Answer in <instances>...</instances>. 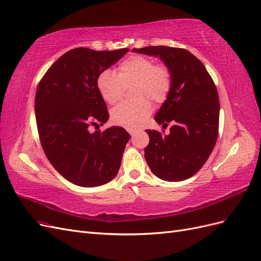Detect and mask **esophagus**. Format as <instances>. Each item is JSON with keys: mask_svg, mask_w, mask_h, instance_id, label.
I'll use <instances>...</instances> for the list:
<instances>
[{"mask_svg": "<svg viewBox=\"0 0 261 261\" xmlns=\"http://www.w3.org/2000/svg\"><path fill=\"white\" fill-rule=\"evenodd\" d=\"M129 132H130V135H131V137H132V139H133V137L136 136V133L138 132L137 130H129Z\"/></svg>", "mask_w": 261, "mask_h": 261, "instance_id": "obj_1", "label": "esophagus"}]
</instances>
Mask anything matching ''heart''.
<instances>
[{"label":"heart","mask_w":261,"mask_h":261,"mask_svg":"<svg viewBox=\"0 0 261 261\" xmlns=\"http://www.w3.org/2000/svg\"><path fill=\"white\" fill-rule=\"evenodd\" d=\"M101 97L115 103L122 97L124 88L133 85L132 102H121L111 110V120L133 129L142 124L152 111L148 99L163 102L172 87V76L165 65L154 64L151 58L136 55L119 64L117 72L102 71L96 81Z\"/></svg>","instance_id":"b5f03b06"}]
</instances>
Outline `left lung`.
I'll return each instance as SVG.
<instances>
[{
    "label": "left lung",
    "mask_w": 261,
    "mask_h": 261,
    "mask_svg": "<svg viewBox=\"0 0 261 261\" xmlns=\"http://www.w3.org/2000/svg\"><path fill=\"white\" fill-rule=\"evenodd\" d=\"M159 57L172 76L167 99L155 116L169 135L145 130L150 143L145 161L152 173L166 181H181L198 173L209 159L219 135V94L211 75L188 50L167 46L133 49Z\"/></svg>",
    "instance_id": "1"
}]
</instances>
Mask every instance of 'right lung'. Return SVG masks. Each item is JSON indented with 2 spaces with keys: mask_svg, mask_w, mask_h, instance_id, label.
I'll return each instance as SVG.
<instances>
[{
  "mask_svg": "<svg viewBox=\"0 0 261 261\" xmlns=\"http://www.w3.org/2000/svg\"><path fill=\"white\" fill-rule=\"evenodd\" d=\"M129 51L75 48L65 52L40 80L35 97L40 143L57 172L81 187L113 180L130 135L121 126L89 132L109 118L96 81Z\"/></svg>",
  "mask_w": 261,
  "mask_h": 261,
  "instance_id": "1",
  "label": "right lung"
}]
</instances>
